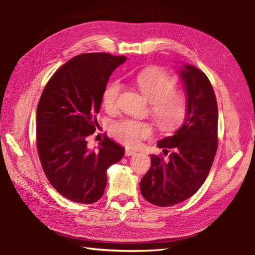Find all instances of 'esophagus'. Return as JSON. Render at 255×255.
<instances>
[{
	"mask_svg": "<svg viewBox=\"0 0 255 255\" xmlns=\"http://www.w3.org/2000/svg\"><path fill=\"white\" fill-rule=\"evenodd\" d=\"M136 152H137L136 150H132V149H126V151H125V155H126V156H130V155L136 154Z\"/></svg>",
	"mask_w": 255,
	"mask_h": 255,
	"instance_id": "34e87169",
	"label": "esophagus"
}]
</instances>
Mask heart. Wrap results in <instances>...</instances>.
Segmentation results:
<instances>
[{"label":"heart","instance_id":"heart-1","mask_svg":"<svg viewBox=\"0 0 255 255\" xmlns=\"http://www.w3.org/2000/svg\"><path fill=\"white\" fill-rule=\"evenodd\" d=\"M136 83L143 96L150 101V113L160 130H175L183 123L187 111L186 96L182 91L175 89V80L162 69L150 67L137 75ZM121 93L122 84L118 81L106 85L102 102L108 112L117 110ZM111 131L118 141L134 147L140 140L151 136L152 127L145 122L124 119L113 124Z\"/></svg>","mask_w":255,"mask_h":255}]
</instances>
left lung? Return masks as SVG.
<instances>
[{"label": "left lung", "instance_id": "1", "mask_svg": "<svg viewBox=\"0 0 255 255\" xmlns=\"http://www.w3.org/2000/svg\"><path fill=\"white\" fill-rule=\"evenodd\" d=\"M180 74L187 95L185 121L173 136L158 142L169 158L151 155L150 169L140 182L144 199L160 207L182 203L198 191L218 148V106L209 79L188 64Z\"/></svg>", "mask_w": 255, "mask_h": 255}]
</instances>
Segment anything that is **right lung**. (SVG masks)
<instances>
[{
	"label": "right lung",
	"mask_w": 255,
	"mask_h": 255,
	"mask_svg": "<svg viewBox=\"0 0 255 255\" xmlns=\"http://www.w3.org/2000/svg\"><path fill=\"white\" fill-rule=\"evenodd\" d=\"M126 57L83 53L53 73L42 91L36 114L37 151L56 191L72 202L93 204L104 194L112 164L125 149L107 137L97 151L88 148L100 113L102 94L112 72Z\"/></svg>",
	"instance_id": "1"
}]
</instances>
